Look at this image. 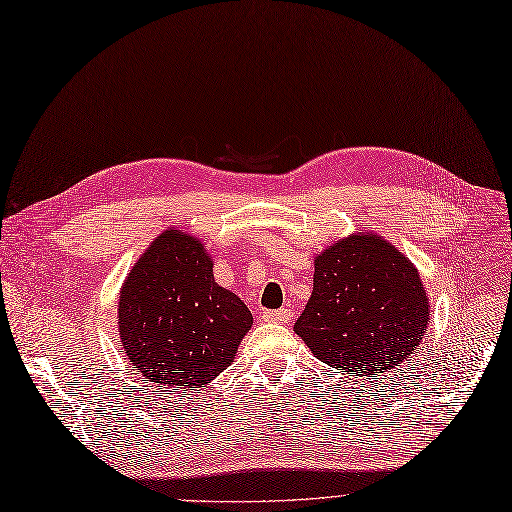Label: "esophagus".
Here are the masks:
<instances>
[{
	"label": "esophagus",
	"mask_w": 512,
	"mask_h": 512,
	"mask_svg": "<svg viewBox=\"0 0 512 512\" xmlns=\"http://www.w3.org/2000/svg\"><path fill=\"white\" fill-rule=\"evenodd\" d=\"M263 321H266V323H289L291 321V310L289 308L266 310V312H263Z\"/></svg>",
	"instance_id": "1"
}]
</instances>
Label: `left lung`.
Returning a JSON list of instances; mask_svg holds the SVG:
<instances>
[{
  "instance_id": "left-lung-1",
  "label": "left lung",
  "mask_w": 512,
  "mask_h": 512,
  "mask_svg": "<svg viewBox=\"0 0 512 512\" xmlns=\"http://www.w3.org/2000/svg\"><path fill=\"white\" fill-rule=\"evenodd\" d=\"M427 321L417 268L381 236L359 232L315 257L312 295L293 329L323 364L368 376L415 351Z\"/></svg>"
}]
</instances>
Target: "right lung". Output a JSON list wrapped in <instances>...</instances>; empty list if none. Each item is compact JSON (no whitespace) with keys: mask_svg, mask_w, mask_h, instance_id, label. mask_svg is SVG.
<instances>
[{"mask_svg":"<svg viewBox=\"0 0 512 512\" xmlns=\"http://www.w3.org/2000/svg\"><path fill=\"white\" fill-rule=\"evenodd\" d=\"M251 325L246 304L214 283L204 244L174 227L151 242L119 293L123 349L166 389L197 391L219 376Z\"/></svg>","mask_w":512,"mask_h":512,"instance_id":"right-lung-1","label":"right lung"}]
</instances>
